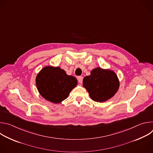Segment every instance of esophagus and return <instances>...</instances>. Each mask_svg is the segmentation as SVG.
Masks as SVG:
<instances>
[{
	"mask_svg": "<svg viewBox=\"0 0 153 153\" xmlns=\"http://www.w3.org/2000/svg\"><path fill=\"white\" fill-rule=\"evenodd\" d=\"M77 80H78V82L80 83H82V81H83V77L82 76H79L77 77Z\"/></svg>",
	"mask_w": 153,
	"mask_h": 153,
	"instance_id": "1",
	"label": "esophagus"
}]
</instances>
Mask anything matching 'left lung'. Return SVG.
Masks as SVG:
<instances>
[{"label":"left lung","instance_id":"8db88e82","mask_svg":"<svg viewBox=\"0 0 153 153\" xmlns=\"http://www.w3.org/2000/svg\"><path fill=\"white\" fill-rule=\"evenodd\" d=\"M83 85L92 100L103 102L116 93L119 82L114 72L97 68L91 71L90 76L83 78Z\"/></svg>","mask_w":153,"mask_h":153}]
</instances>
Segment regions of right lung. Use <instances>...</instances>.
Returning <instances> with one entry per match:
<instances>
[{
    "instance_id": "add662e5",
    "label": "right lung",
    "mask_w": 153,
    "mask_h": 153,
    "mask_svg": "<svg viewBox=\"0 0 153 153\" xmlns=\"http://www.w3.org/2000/svg\"><path fill=\"white\" fill-rule=\"evenodd\" d=\"M36 86L46 100L58 103L66 99L77 84L76 77L67 74L59 67H45L36 77Z\"/></svg>"
}]
</instances>
